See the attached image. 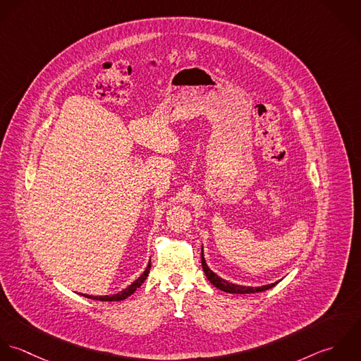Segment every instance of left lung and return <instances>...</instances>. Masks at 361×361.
Masks as SVG:
<instances>
[{"instance_id":"8db88e82","label":"left lung","mask_w":361,"mask_h":361,"mask_svg":"<svg viewBox=\"0 0 361 361\" xmlns=\"http://www.w3.org/2000/svg\"><path fill=\"white\" fill-rule=\"evenodd\" d=\"M204 250V248H202ZM201 262H202V269L208 278V281L215 286V288H220L226 293H235V294H250V293H259V291H265L268 288H272L276 283H271L267 286H259V288H250V286H240V285H234V283H228L227 281L219 278L215 272H212L204 258V251L201 252Z\"/></svg>"}]
</instances>
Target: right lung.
<instances>
[{
	"label": "right lung",
	"instance_id": "obj_1",
	"mask_svg": "<svg viewBox=\"0 0 361 361\" xmlns=\"http://www.w3.org/2000/svg\"><path fill=\"white\" fill-rule=\"evenodd\" d=\"M149 271H150V262L147 264L144 274H142L133 285H130L128 288L121 290V291L117 293V294H111V295H87V294H82V295H85V297H87V298L99 300V301H121V300H126V298L130 297L133 293H135L137 288H141V285L144 283L145 281H146V278H147V275H149Z\"/></svg>",
	"mask_w": 361,
	"mask_h": 361
}]
</instances>
